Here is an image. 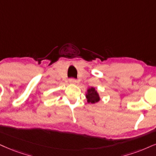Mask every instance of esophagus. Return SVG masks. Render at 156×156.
<instances>
[{
	"label": "esophagus",
	"instance_id": "esophagus-1",
	"mask_svg": "<svg viewBox=\"0 0 156 156\" xmlns=\"http://www.w3.org/2000/svg\"><path fill=\"white\" fill-rule=\"evenodd\" d=\"M69 83L72 84H76V80H74V79H70V80H69Z\"/></svg>",
	"mask_w": 156,
	"mask_h": 156
}]
</instances>
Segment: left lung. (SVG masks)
Masks as SVG:
<instances>
[{"mask_svg":"<svg viewBox=\"0 0 156 156\" xmlns=\"http://www.w3.org/2000/svg\"><path fill=\"white\" fill-rule=\"evenodd\" d=\"M85 97L87 98V103H91V104H95V103H98L101 101V97H100L99 93H98L97 90L93 87L87 88Z\"/></svg>","mask_w":156,"mask_h":156,"instance_id":"1","label":"left lung"}]
</instances>
